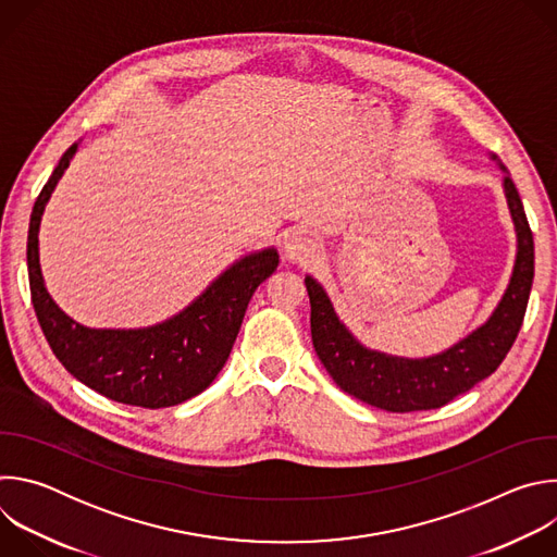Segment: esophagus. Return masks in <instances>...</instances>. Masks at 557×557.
<instances>
[{
  "label": "esophagus",
  "mask_w": 557,
  "mask_h": 557,
  "mask_svg": "<svg viewBox=\"0 0 557 557\" xmlns=\"http://www.w3.org/2000/svg\"><path fill=\"white\" fill-rule=\"evenodd\" d=\"M284 253H286L288 260L306 264V262L314 260L317 247H314V243L310 240V237H306V235H290L288 240H286V245H284Z\"/></svg>",
  "instance_id": "1"
}]
</instances>
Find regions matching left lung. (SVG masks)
I'll list each match as a JSON object with an SVG mask.
<instances>
[{"label":"left lung","mask_w":557,"mask_h":557,"mask_svg":"<svg viewBox=\"0 0 557 557\" xmlns=\"http://www.w3.org/2000/svg\"><path fill=\"white\" fill-rule=\"evenodd\" d=\"M505 196L518 233L511 282L487 324L436 357L404 359L368 350L337 320L324 288L306 275L312 346L344 392L385 412L436 410L498 370L520 333L533 284V233L509 176Z\"/></svg>","instance_id":"1"}]
</instances>
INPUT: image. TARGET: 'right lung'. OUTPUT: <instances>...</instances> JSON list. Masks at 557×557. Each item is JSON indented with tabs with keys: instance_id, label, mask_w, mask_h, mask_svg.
Returning <instances> with one entry per match:
<instances>
[{
	"instance_id": "obj_1",
	"label": "right lung",
	"mask_w": 557,
	"mask_h": 557,
	"mask_svg": "<svg viewBox=\"0 0 557 557\" xmlns=\"http://www.w3.org/2000/svg\"><path fill=\"white\" fill-rule=\"evenodd\" d=\"M76 145L35 200L28 228V280L39 326L61 366L82 383L125 406L158 410L200 394L222 370L256 288L277 269L275 249L226 269L172 320L140 331H95L76 324L52 301L39 269V222Z\"/></svg>"
}]
</instances>
